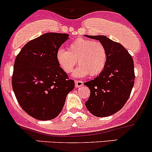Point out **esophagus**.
I'll list each match as a JSON object with an SVG mask.
<instances>
[{
	"instance_id": "esophagus-1",
	"label": "esophagus",
	"mask_w": 152,
	"mask_h": 152,
	"mask_svg": "<svg viewBox=\"0 0 152 152\" xmlns=\"http://www.w3.org/2000/svg\"><path fill=\"white\" fill-rule=\"evenodd\" d=\"M75 87L76 88H80L83 85V82L81 80H75Z\"/></svg>"
}]
</instances>
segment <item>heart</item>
Listing matches in <instances>:
<instances>
[{"label":"heart","mask_w":152,"mask_h":152,"mask_svg":"<svg viewBox=\"0 0 152 152\" xmlns=\"http://www.w3.org/2000/svg\"><path fill=\"white\" fill-rule=\"evenodd\" d=\"M56 58L59 66L67 73L72 72L77 60L80 66L73 73L74 77H84L88 74L95 76L105 68L108 54L100 42L78 38L69 44L67 50L59 49Z\"/></svg>","instance_id":"obj_1"}]
</instances>
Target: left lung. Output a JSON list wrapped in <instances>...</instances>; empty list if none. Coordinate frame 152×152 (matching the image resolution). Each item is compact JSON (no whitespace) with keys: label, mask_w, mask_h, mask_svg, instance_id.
<instances>
[{"label":"left lung","mask_w":152,"mask_h":152,"mask_svg":"<svg viewBox=\"0 0 152 152\" xmlns=\"http://www.w3.org/2000/svg\"><path fill=\"white\" fill-rule=\"evenodd\" d=\"M85 37L99 40L108 54L103 72L84 83L90 90L85 106L95 116H109L120 110L130 96L135 80L134 60L121 44L105 36Z\"/></svg>","instance_id":"8db88e82"}]
</instances>
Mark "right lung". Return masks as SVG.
<instances>
[{
    "label": "right lung",
    "mask_w": 152,
    "mask_h": 152,
    "mask_svg": "<svg viewBox=\"0 0 152 152\" xmlns=\"http://www.w3.org/2000/svg\"><path fill=\"white\" fill-rule=\"evenodd\" d=\"M69 34L46 33L28 42L15 59L12 87L22 109L36 119H54L75 82L59 67L56 54Z\"/></svg>",
    "instance_id": "add662e5"
}]
</instances>
